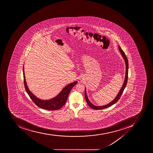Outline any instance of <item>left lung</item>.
I'll list each match as a JSON object with an SVG mask.
<instances>
[{
	"instance_id": "8db88e82",
	"label": "left lung",
	"mask_w": 153,
	"mask_h": 153,
	"mask_svg": "<svg viewBox=\"0 0 153 153\" xmlns=\"http://www.w3.org/2000/svg\"><path fill=\"white\" fill-rule=\"evenodd\" d=\"M119 49L120 52L122 56H123V58L124 59L125 64H126V73H125V78L123 84L120 91L118 93L116 97L110 103L108 104L107 105L103 106H95V105H93L89 101V100L88 99L87 93H86V90H85V100L87 101V104H88V105L90 108H93V109H94V110H101V109H103V108L109 107L110 106H112L113 104H114L117 102V101L120 99V97L122 96L123 92L124 91V89H125V87L126 86L127 83L128 77V66H128V65H129V64H128V61L127 58L126 56L125 53H124V52L123 51V50L122 49V48H120V46H119Z\"/></svg>"
}]
</instances>
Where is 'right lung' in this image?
Returning <instances> with one entry per match:
<instances>
[{"label": "right lung", "mask_w": 153, "mask_h": 153, "mask_svg": "<svg viewBox=\"0 0 153 153\" xmlns=\"http://www.w3.org/2000/svg\"><path fill=\"white\" fill-rule=\"evenodd\" d=\"M23 78L24 85L26 91L29 95V97L34 103L38 107L49 111H54L60 109L66 102L69 94L73 87L77 84V81L71 83L65 86L57 96L53 99L49 100H41L36 97L30 91L26 82L25 77L24 74V66L23 67Z\"/></svg>", "instance_id": "1"}]
</instances>
